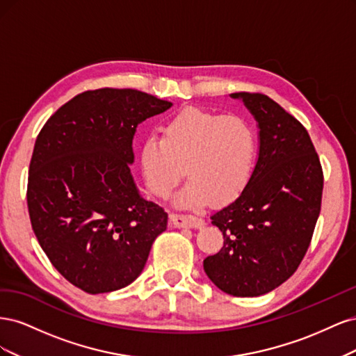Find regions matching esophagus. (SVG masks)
I'll return each instance as SVG.
<instances>
[{
  "label": "esophagus",
  "instance_id": "esophagus-1",
  "mask_svg": "<svg viewBox=\"0 0 356 356\" xmlns=\"http://www.w3.org/2000/svg\"><path fill=\"white\" fill-rule=\"evenodd\" d=\"M170 222L174 227L178 229H197L203 225V220L195 215H181V213H170Z\"/></svg>",
  "mask_w": 356,
  "mask_h": 356
}]
</instances>
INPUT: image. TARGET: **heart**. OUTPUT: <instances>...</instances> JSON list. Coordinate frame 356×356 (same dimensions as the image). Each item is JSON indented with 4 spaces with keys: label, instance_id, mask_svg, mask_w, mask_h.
I'll list each match as a JSON object with an SVG mask.
<instances>
[{
    "label": "heart",
    "instance_id": "heart-1",
    "mask_svg": "<svg viewBox=\"0 0 356 356\" xmlns=\"http://www.w3.org/2000/svg\"><path fill=\"white\" fill-rule=\"evenodd\" d=\"M257 152V132L246 118L186 106L161 126V139H145L141 168L148 190L157 197L170 195L184 169L188 182L175 203L199 208L209 200L222 204L241 196Z\"/></svg>",
    "mask_w": 356,
    "mask_h": 356
}]
</instances>
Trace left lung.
<instances>
[{
	"label": "left lung",
	"mask_w": 356,
	"mask_h": 356,
	"mask_svg": "<svg viewBox=\"0 0 356 356\" xmlns=\"http://www.w3.org/2000/svg\"><path fill=\"white\" fill-rule=\"evenodd\" d=\"M258 126V157L241 196L215 212L224 245L203 260L225 294L258 297L297 270L321 212L324 175L310 136L297 118L261 93L239 92Z\"/></svg>",
	"instance_id": "8db88e82"
}]
</instances>
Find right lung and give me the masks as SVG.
Listing matches in <instances>:
<instances>
[{
  "mask_svg": "<svg viewBox=\"0 0 356 356\" xmlns=\"http://www.w3.org/2000/svg\"><path fill=\"white\" fill-rule=\"evenodd\" d=\"M172 102L134 89H98L53 114L29 163L28 211L56 270L89 294L141 275L168 213L145 200L131 174L138 124Z\"/></svg>",
  "mask_w": 356,
  "mask_h": 356,
  "instance_id": "add662e5",
  "label": "right lung"
}]
</instances>
